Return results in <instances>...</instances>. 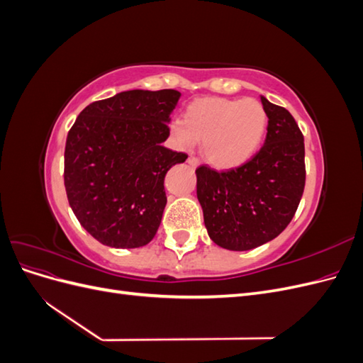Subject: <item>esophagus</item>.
<instances>
[{
  "label": "esophagus",
  "instance_id": "obj_1",
  "mask_svg": "<svg viewBox=\"0 0 363 363\" xmlns=\"http://www.w3.org/2000/svg\"><path fill=\"white\" fill-rule=\"evenodd\" d=\"M188 163L191 164V167H199V164H200V159L199 157H195V156H191L189 159H188Z\"/></svg>",
  "mask_w": 363,
  "mask_h": 363
}]
</instances>
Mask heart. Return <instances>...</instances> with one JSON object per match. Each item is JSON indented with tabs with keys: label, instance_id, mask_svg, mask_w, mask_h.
<instances>
[{
	"label": "heart",
	"instance_id": "1",
	"mask_svg": "<svg viewBox=\"0 0 363 363\" xmlns=\"http://www.w3.org/2000/svg\"><path fill=\"white\" fill-rule=\"evenodd\" d=\"M268 115L257 100L203 98L188 106L183 121L171 130L182 148L203 140L204 157L218 168H233L247 162L265 136Z\"/></svg>",
	"mask_w": 363,
	"mask_h": 363
}]
</instances>
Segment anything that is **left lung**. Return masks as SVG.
I'll list each match as a JSON object with an SVG mask.
<instances>
[{
    "instance_id": "8db88e82",
    "label": "left lung",
    "mask_w": 363,
    "mask_h": 363,
    "mask_svg": "<svg viewBox=\"0 0 363 363\" xmlns=\"http://www.w3.org/2000/svg\"><path fill=\"white\" fill-rule=\"evenodd\" d=\"M268 115L265 144L239 167L196 168V196L207 233L219 247L247 251L277 238L304 192V138L294 116L260 98Z\"/></svg>"
}]
</instances>
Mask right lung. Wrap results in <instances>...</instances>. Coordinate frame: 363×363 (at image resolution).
I'll return each instance as SVG.
<instances>
[{"label": "right lung", "mask_w": 363, "mask_h": 363, "mask_svg": "<svg viewBox=\"0 0 363 363\" xmlns=\"http://www.w3.org/2000/svg\"><path fill=\"white\" fill-rule=\"evenodd\" d=\"M180 92L127 91L80 112L65 145V189L79 223L113 248L147 245L167 206L164 175L186 152L164 148Z\"/></svg>", "instance_id": "1"}]
</instances>
